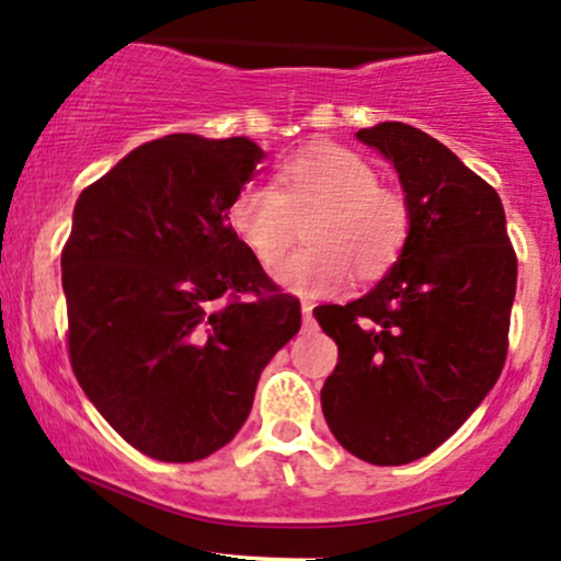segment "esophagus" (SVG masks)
Segmentation results:
<instances>
[{
	"label": "esophagus",
	"instance_id": "obj_1",
	"mask_svg": "<svg viewBox=\"0 0 561 561\" xmlns=\"http://www.w3.org/2000/svg\"><path fill=\"white\" fill-rule=\"evenodd\" d=\"M311 309H314V306H311L309 300H304V304H300V314H304V325H311Z\"/></svg>",
	"mask_w": 561,
	"mask_h": 561
}]
</instances>
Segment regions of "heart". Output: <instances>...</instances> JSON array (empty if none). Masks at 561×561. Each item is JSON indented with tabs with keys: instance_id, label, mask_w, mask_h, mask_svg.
<instances>
[{
	"instance_id": "heart-1",
	"label": "heart",
	"mask_w": 561,
	"mask_h": 561,
	"mask_svg": "<svg viewBox=\"0 0 561 561\" xmlns=\"http://www.w3.org/2000/svg\"><path fill=\"white\" fill-rule=\"evenodd\" d=\"M306 222V250L282 268L279 282L300 296H325L350 282L385 276L403 255L411 211L400 193L357 152L320 145L282 163L276 185H247L231 204V228L263 268H276L296 241V217Z\"/></svg>"
}]
</instances>
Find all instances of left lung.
Returning a JSON list of instances; mask_svg holds the SVG:
<instances>
[{
  "label": "left lung",
  "mask_w": 561,
  "mask_h": 561,
  "mask_svg": "<svg viewBox=\"0 0 561 561\" xmlns=\"http://www.w3.org/2000/svg\"><path fill=\"white\" fill-rule=\"evenodd\" d=\"M357 139L398 172L411 233L374 290L314 309L339 344L322 414L355 457L409 465L457 433L500 379L516 252L494 187L449 147L394 121Z\"/></svg>",
  "instance_id": "obj_1"
}]
</instances>
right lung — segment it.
Instances as JSON below:
<instances>
[{
  "label": "right lung",
  "mask_w": 561,
  "mask_h": 561,
  "mask_svg": "<svg viewBox=\"0 0 561 561\" xmlns=\"http://www.w3.org/2000/svg\"><path fill=\"white\" fill-rule=\"evenodd\" d=\"M265 152L247 137L169 134L80 193L61 252L69 359L134 449L193 462L233 440L268 359L298 333L228 226Z\"/></svg>",
  "instance_id": "right-lung-1"
}]
</instances>
